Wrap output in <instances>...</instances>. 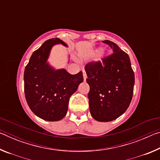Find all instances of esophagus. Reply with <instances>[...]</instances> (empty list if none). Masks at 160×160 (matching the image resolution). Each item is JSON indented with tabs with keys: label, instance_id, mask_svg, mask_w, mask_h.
<instances>
[{
	"label": "esophagus",
	"instance_id": "esophagus-1",
	"mask_svg": "<svg viewBox=\"0 0 160 160\" xmlns=\"http://www.w3.org/2000/svg\"><path fill=\"white\" fill-rule=\"evenodd\" d=\"M82 74H83V78H84V80H86L87 79V74L85 70H82Z\"/></svg>",
	"mask_w": 160,
	"mask_h": 160
}]
</instances>
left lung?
Returning a JSON list of instances; mask_svg holds the SVG:
<instances>
[{"mask_svg":"<svg viewBox=\"0 0 160 160\" xmlns=\"http://www.w3.org/2000/svg\"><path fill=\"white\" fill-rule=\"evenodd\" d=\"M113 49V53L85 67L90 85V112L95 120L107 122L116 119L128 109L135 83L134 72L129 56L117 44L102 41Z\"/></svg>","mask_w":160,"mask_h":160,"instance_id":"1","label":"left lung"}]
</instances>
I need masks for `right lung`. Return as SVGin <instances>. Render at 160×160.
<instances>
[{
  "label": "right lung",
  "instance_id": "add662e5",
  "mask_svg": "<svg viewBox=\"0 0 160 160\" xmlns=\"http://www.w3.org/2000/svg\"><path fill=\"white\" fill-rule=\"evenodd\" d=\"M67 44L58 38L46 41L34 51L24 72L25 94L28 106L44 120L57 121L66 115L70 96L83 82L82 72L71 75L65 69L55 70L47 63L53 45Z\"/></svg>",
  "mask_w": 160,
  "mask_h": 160
}]
</instances>
